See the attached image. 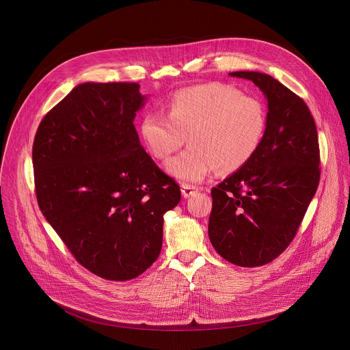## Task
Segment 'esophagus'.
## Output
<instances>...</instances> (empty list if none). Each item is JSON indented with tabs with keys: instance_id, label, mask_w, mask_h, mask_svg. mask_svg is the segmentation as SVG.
<instances>
[{
	"instance_id": "obj_1",
	"label": "esophagus",
	"mask_w": 350,
	"mask_h": 350,
	"mask_svg": "<svg viewBox=\"0 0 350 350\" xmlns=\"http://www.w3.org/2000/svg\"><path fill=\"white\" fill-rule=\"evenodd\" d=\"M198 191H199V188L195 187V185H191V184H183L181 185V193H183L184 198H189V196L195 195Z\"/></svg>"
}]
</instances>
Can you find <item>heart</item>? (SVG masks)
I'll use <instances>...</instances> for the list:
<instances>
[{
    "mask_svg": "<svg viewBox=\"0 0 350 350\" xmlns=\"http://www.w3.org/2000/svg\"><path fill=\"white\" fill-rule=\"evenodd\" d=\"M267 123L259 98L228 84L208 83L176 91L167 116L146 113L139 131L159 161L169 159L188 137L191 145L167 163V170L181 181L199 183L216 167L234 173L251 162L265 141Z\"/></svg>",
    "mask_w": 350,
    "mask_h": 350,
    "instance_id": "1",
    "label": "heart"
}]
</instances>
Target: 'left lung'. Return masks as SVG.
Listing matches in <instances>:
<instances>
[{
    "label": "left lung",
    "mask_w": 350,
    "mask_h": 350,
    "mask_svg": "<svg viewBox=\"0 0 350 350\" xmlns=\"http://www.w3.org/2000/svg\"><path fill=\"white\" fill-rule=\"evenodd\" d=\"M267 98V131L254 159L212 188L209 238L241 267L278 258L295 238L320 181L314 119L304 99L269 75L232 72Z\"/></svg>",
    "instance_id": "left-lung-1"
}]
</instances>
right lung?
<instances>
[{
    "mask_svg": "<svg viewBox=\"0 0 350 350\" xmlns=\"http://www.w3.org/2000/svg\"><path fill=\"white\" fill-rule=\"evenodd\" d=\"M138 83H84L41 120L33 142L37 202L75 259L127 281L158 259L163 215L178 184L149 157L134 127Z\"/></svg>",
    "mask_w": 350,
    "mask_h": 350,
    "instance_id": "1",
    "label": "right lung"
}]
</instances>
